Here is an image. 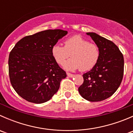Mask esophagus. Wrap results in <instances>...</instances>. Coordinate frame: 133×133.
<instances>
[{
    "mask_svg": "<svg viewBox=\"0 0 133 133\" xmlns=\"http://www.w3.org/2000/svg\"><path fill=\"white\" fill-rule=\"evenodd\" d=\"M67 75H68V76L70 78H72L74 76V75L71 74V73H67Z\"/></svg>",
    "mask_w": 133,
    "mask_h": 133,
    "instance_id": "34e87169",
    "label": "esophagus"
}]
</instances>
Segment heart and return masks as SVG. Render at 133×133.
Masks as SVG:
<instances>
[{"label":"heart","instance_id":"b5f03b06","mask_svg":"<svg viewBox=\"0 0 133 133\" xmlns=\"http://www.w3.org/2000/svg\"><path fill=\"white\" fill-rule=\"evenodd\" d=\"M52 55L58 64L62 65L65 60L71 56L64 64L67 70L75 71L80 69L87 71L92 69L100 58L99 47L94 43L80 35H74L64 41V46L55 45L52 48Z\"/></svg>","mask_w":133,"mask_h":133}]
</instances>
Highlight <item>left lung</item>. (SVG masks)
<instances>
[{"instance_id":"8db88e82","label":"left lung","mask_w":133,"mask_h":133,"mask_svg":"<svg viewBox=\"0 0 133 133\" xmlns=\"http://www.w3.org/2000/svg\"><path fill=\"white\" fill-rule=\"evenodd\" d=\"M99 47L96 65L83 75L84 82L78 88L80 95L90 102H99L112 96L124 76V56L116 44L95 33H87Z\"/></svg>"}]
</instances>
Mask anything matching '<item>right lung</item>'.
I'll list each match as a JSON object with an SVG mask.
<instances>
[{
    "label": "right lung",
    "instance_id": "add662e5",
    "mask_svg": "<svg viewBox=\"0 0 133 133\" xmlns=\"http://www.w3.org/2000/svg\"><path fill=\"white\" fill-rule=\"evenodd\" d=\"M68 34L62 29H48L20 40L9 53V76L12 87L22 98L42 104L58 91L66 77L52 55V48Z\"/></svg>",
    "mask_w": 133,
    "mask_h": 133
}]
</instances>
